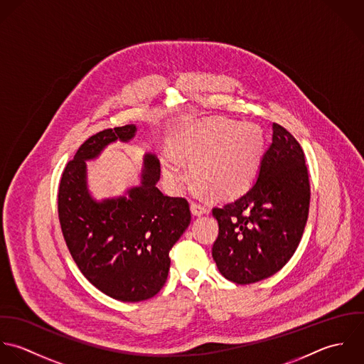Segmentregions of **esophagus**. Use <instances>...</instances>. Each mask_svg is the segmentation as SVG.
<instances>
[{
  "label": "esophagus",
  "mask_w": 364,
  "mask_h": 364,
  "mask_svg": "<svg viewBox=\"0 0 364 364\" xmlns=\"http://www.w3.org/2000/svg\"><path fill=\"white\" fill-rule=\"evenodd\" d=\"M190 208H191L193 215H203V214H207L210 211L208 207L203 203H191Z\"/></svg>",
  "instance_id": "obj_1"
}]
</instances>
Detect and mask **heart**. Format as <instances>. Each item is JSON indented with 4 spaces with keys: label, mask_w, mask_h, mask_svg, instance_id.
<instances>
[{
    "label": "heart",
    "mask_w": 364,
    "mask_h": 364,
    "mask_svg": "<svg viewBox=\"0 0 364 364\" xmlns=\"http://www.w3.org/2000/svg\"><path fill=\"white\" fill-rule=\"evenodd\" d=\"M263 149L262 131L250 124L210 121L180 139L174 153L191 163L194 181L213 196L229 197L242 193L255 178ZM164 178L181 188L186 176L181 168L164 161Z\"/></svg>",
    "instance_id": "1"
}]
</instances>
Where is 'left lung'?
I'll return each mask as SVG.
<instances>
[{
  "mask_svg": "<svg viewBox=\"0 0 364 364\" xmlns=\"http://www.w3.org/2000/svg\"><path fill=\"white\" fill-rule=\"evenodd\" d=\"M257 180L239 198L213 208L219 232L213 257L220 274L252 284L282 270L296 250L309 211V177L301 145L273 122Z\"/></svg>",
  "mask_w": 364,
  "mask_h": 364,
  "instance_id": "obj_1",
  "label": "left lung"
}]
</instances>
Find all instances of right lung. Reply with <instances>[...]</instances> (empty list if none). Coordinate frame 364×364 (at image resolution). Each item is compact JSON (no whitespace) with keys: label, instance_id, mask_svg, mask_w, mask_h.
<instances>
[{"label":"right lung","instance_id":"1","mask_svg":"<svg viewBox=\"0 0 364 364\" xmlns=\"http://www.w3.org/2000/svg\"><path fill=\"white\" fill-rule=\"evenodd\" d=\"M136 127L104 129L78 147L62 174L58 213L63 237L77 267L98 290L124 302L156 295L166 284L170 250L191 220L186 198L167 197L156 187L160 163L146 154L142 184L128 197L91 198L85 161L111 142H127Z\"/></svg>","mask_w":364,"mask_h":364}]
</instances>
